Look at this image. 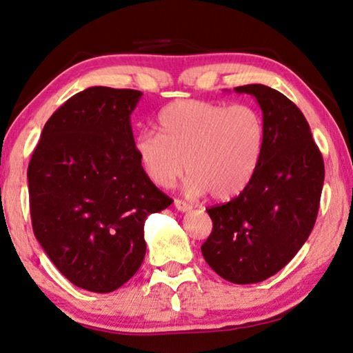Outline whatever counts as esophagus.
<instances>
[{"label":"esophagus","mask_w":353,"mask_h":353,"mask_svg":"<svg viewBox=\"0 0 353 353\" xmlns=\"http://www.w3.org/2000/svg\"><path fill=\"white\" fill-rule=\"evenodd\" d=\"M175 208L179 210V212H188L192 209V205L188 204L185 201H183V199H175Z\"/></svg>","instance_id":"obj_1"}]
</instances>
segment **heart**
<instances>
[{
  "mask_svg": "<svg viewBox=\"0 0 353 353\" xmlns=\"http://www.w3.org/2000/svg\"><path fill=\"white\" fill-rule=\"evenodd\" d=\"M159 134L141 130L134 149L143 172L158 188L169 189L185 168L190 195L232 199L254 178L264 148V121L248 104L225 105L179 99L158 117Z\"/></svg>",
  "mask_w": 353,
  "mask_h": 353,
  "instance_id": "heart-1",
  "label": "heart"
}]
</instances>
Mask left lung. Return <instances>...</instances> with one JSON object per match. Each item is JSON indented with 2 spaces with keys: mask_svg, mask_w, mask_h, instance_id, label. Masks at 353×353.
Segmentation results:
<instances>
[{
  "mask_svg": "<svg viewBox=\"0 0 353 353\" xmlns=\"http://www.w3.org/2000/svg\"><path fill=\"white\" fill-rule=\"evenodd\" d=\"M255 97L263 112L264 148L252 181L225 204L208 209L214 229L201 245L216 274L235 284L280 272L314 229L324 161L303 112L264 84L234 89Z\"/></svg>",
  "mask_w": 353,
  "mask_h": 353,
  "instance_id": "left-lung-1",
  "label": "left lung"
}]
</instances>
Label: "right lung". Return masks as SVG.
Masks as SVG:
<instances>
[{
    "label": "right lung",
    "instance_id": "1",
    "mask_svg": "<svg viewBox=\"0 0 353 353\" xmlns=\"http://www.w3.org/2000/svg\"><path fill=\"white\" fill-rule=\"evenodd\" d=\"M141 95L103 85L73 95L48 119L29 163L33 234L72 284L97 294L137 274L145 218L174 203L135 154L130 115Z\"/></svg>",
    "mask_w": 353,
    "mask_h": 353
}]
</instances>
